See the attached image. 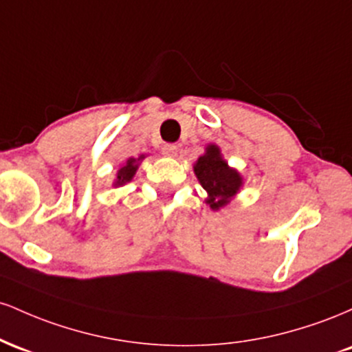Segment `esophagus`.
I'll list each match as a JSON object with an SVG mask.
<instances>
[{
    "instance_id": "esophagus-1",
    "label": "esophagus",
    "mask_w": 352,
    "mask_h": 352,
    "mask_svg": "<svg viewBox=\"0 0 352 352\" xmlns=\"http://www.w3.org/2000/svg\"><path fill=\"white\" fill-rule=\"evenodd\" d=\"M164 152L167 153V155L175 157L177 152H179V145H175V144H165V145H164Z\"/></svg>"
}]
</instances>
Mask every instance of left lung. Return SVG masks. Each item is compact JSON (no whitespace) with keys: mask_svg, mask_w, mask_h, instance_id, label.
<instances>
[{"mask_svg":"<svg viewBox=\"0 0 352 352\" xmlns=\"http://www.w3.org/2000/svg\"><path fill=\"white\" fill-rule=\"evenodd\" d=\"M193 170L201 187L208 192L207 204L213 210L225 207L241 185L240 173L230 168L221 159L217 145H208L207 153L200 157Z\"/></svg>","mask_w":352,"mask_h":352,"instance_id":"left-lung-1","label":"left lung"}]
</instances>
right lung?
<instances>
[{
	"label": "right lung",
	"mask_w": 352,
	"mask_h": 352,
	"mask_svg": "<svg viewBox=\"0 0 352 352\" xmlns=\"http://www.w3.org/2000/svg\"><path fill=\"white\" fill-rule=\"evenodd\" d=\"M140 159H144V155L139 157V160ZM137 167H139L137 160L135 159H129L127 164H125L124 167L120 168L119 172H117V180L114 182L116 187H119V185H124V184H127V182H131L132 177H134L135 170H137Z\"/></svg>",
	"instance_id": "obj_1"
}]
</instances>
